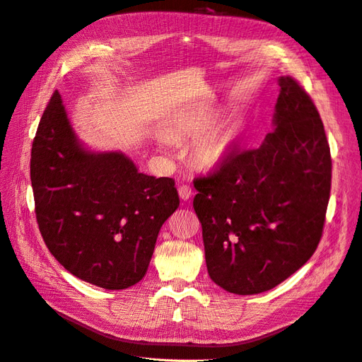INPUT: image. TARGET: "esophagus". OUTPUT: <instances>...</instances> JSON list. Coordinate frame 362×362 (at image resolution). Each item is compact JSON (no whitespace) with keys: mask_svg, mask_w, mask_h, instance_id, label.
<instances>
[{"mask_svg":"<svg viewBox=\"0 0 362 362\" xmlns=\"http://www.w3.org/2000/svg\"><path fill=\"white\" fill-rule=\"evenodd\" d=\"M178 193H180V198H181L182 201H189V199L192 198L193 190H192L190 185H187V184H182L181 187L178 189Z\"/></svg>","mask_w":362,"mask_h":362,"instance_id":"esophagus-1","label":"esophagus"}]
</instances>
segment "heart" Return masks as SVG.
<instances>
[{"mask_svg":"<svg viewBox=\"0 0 362 362\" xmlns=\"http://www.w3.org/2000/svg\"><path fill=\"white\" fill-rule=\"evenodd\" d=\"M213 115H199L184 119L175 125V136H194L192 144V156L205 168H214L222 164L231 151L234 141V131L228 125H213ZM166 144V140H163Z\"/></svg>","mask_w":362,"mask_h":362,"instance_id":"b5f03b06","label":"heart"}]
</instances>
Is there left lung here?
<instances>
[{"mask_svg": "<svg viewBox=\"0 0 362 362\" xmlns=\"http://www.w3.org/2000/svg\"><path fill=\"white\" fill-rule=\"evenodd\" d=\"M275 129L254 149L234 151L193 180L208 275L234 294L272 290L320 243L332 160L311 96L281 76Z\"/></svg>", "mask_w": 362, "mask_h": 362, "instance_id": "8db88e82", "label": "left lung"}]
</instances>
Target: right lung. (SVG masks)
<instances>
[{
	"label": "right lung",
	"instance_id": "obj_1",
	"mask_svg": "<svg viewBox=\"0 0 362 362\" xmlns=\"http://www.w3.org/2000/svg\"><path fill=\"white\" fill-rule=\"evenodd\" d=\"M39 231L74 276L124 290L145 276L160 228L180 205L172 178L140 173L122 152L86 151L56 90L33 140Z\"/></svg>",
	"mask_w": 362,
	"mask_h": 362
}]
</instances>
